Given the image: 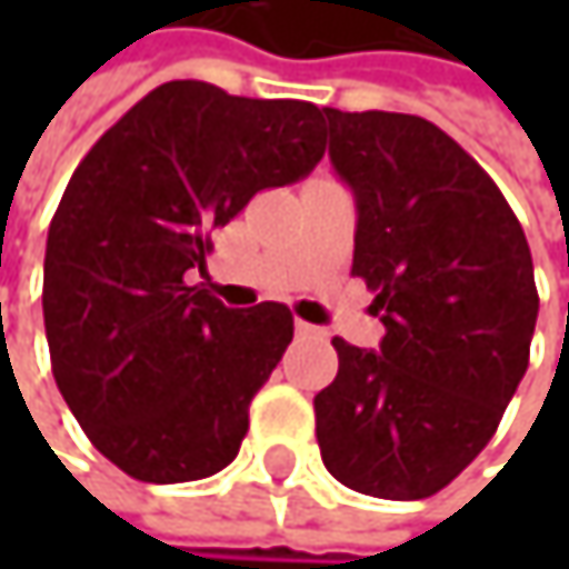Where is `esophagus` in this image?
<instances>
[{"label":"esophagus","instance_id":"1","mask_svg":"<svg viewBox=\"0 0 569 569\" xmlns=\"http://www.w3.org/2000/svg\"><path fill=\"white\" fill-rule=\"evenodd\" d=\"M296 336H302V339H322V329H316V326L296 319Z\"/></svg>","mask_w":569,"mask_h":569}]
</instances>
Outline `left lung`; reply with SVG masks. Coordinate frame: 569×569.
I'll use <instances>...</instances> for the list:
<instances>
[{"instance_id": "obj_1", "label": "left lung", "mask_w": 569, "mask_h": 569, "mask_svg": "<svg viewBox=\"0 0 569 569\" xmlns=\"http://www.w3.org/2000/svg\"><path fill=\"white\" fill-rule=\"evenodd\" d=\"M322 114L359 213L352 273L386 326L379 349L332 339L339 372L312 401L322 465L359 495L421 501L481 455L527 372L530 247L498 183L431 121Z\"/></svg>"}]
</instances>
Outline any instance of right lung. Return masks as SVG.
Here are the masks:
<instances>
[{
	"instance_id": "right-lung-1",
	"label": "right lung",
	"mask_w": 569,
	"mask_h": 569,
	"mask_svg": "<svg viewBox=\"0 0 569 569\" xmlns=\"http://www.w3.org/2000/svg\"><path fill=\"white\" fill-rule=\"evenodd\" d=\"M322 154L309 101L168 81L74 168L46 243V336L58 392L124 475L180 485L237 458L292 312L227 309L187 273L207 270L213 227Z\"/></svg>"
}]
</instances>
